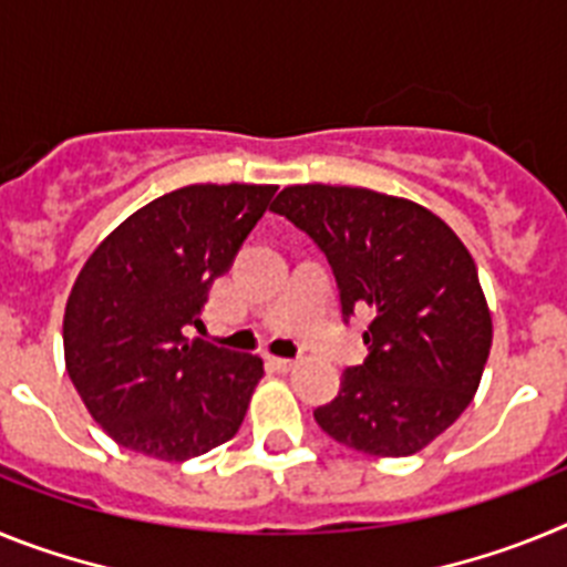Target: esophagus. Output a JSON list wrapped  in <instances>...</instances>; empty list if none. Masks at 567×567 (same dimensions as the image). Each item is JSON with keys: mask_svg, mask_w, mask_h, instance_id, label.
<instances>
[{"mask_svg": "<svg viewBox=\"0 0 567 567\" xmlns=\"http://www.w3.org/2000/svg\"><path fill=\"white\" fill-rule=\"evenodd\" d=\"M272 365L278 369V372H292L295 365H298V360L292 358H272Z\"/></svg>", "mask_w": 567, "mask_h": 567, "instance_id": "34e87169", "label": "esophagus"}]
</instances>
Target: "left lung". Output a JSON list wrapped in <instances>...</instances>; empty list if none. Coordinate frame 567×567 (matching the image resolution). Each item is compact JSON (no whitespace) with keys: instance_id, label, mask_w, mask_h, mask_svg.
Wrapping results in <instances>:
<instances>
[{"instance_id":"obj_1","label":"left lung","mask_w":567,"mask_h":567,"mask_svg":"<svg viewBox=\"0 0 567 567\" xmlns=\"http://www.w3.org/2000/svg\"><path fill=\"white\" fill-rule=\"evenodd\" d=\"M272 213L327 252L346 318L374 312L369 358L346 369L318 425L374 457L423 452L474 400L494 338L465 244L432 209L365 187L295 184Z\"/></svg>"}]
</instances>
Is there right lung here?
I'll list each match as a JSON object with an SVG mask.
<instances>
[{
  "label": "right lung",
  "mask_w": 567,
  "mask_h": 567,
  "mask_svg": "<svg viewBox=\"0 0 567 567\" xmlns=\"http://www.w3.org/2000/svg\"><path fill=\"white\" fill-rule=\"evenodd\" d=\"M275 184H189L135 209L84 260L64 365L90 417L130 452L184 463L227 443L264 378L258 354L189 338Z\"/></svg>",
  "instance_id": "right-lung-1"
}]
</instances>
